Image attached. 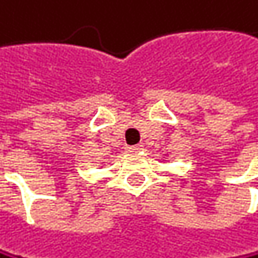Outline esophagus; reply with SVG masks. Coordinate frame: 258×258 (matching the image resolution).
I'll return each instance as SVG.
<instances>
[{"instance_id": "esophagus-1", "label": "esophagus", "mask_w": 258, "mask_h": 258, "mask_svg": "<svg viewBox=\"0 0 258 258\" xmlns=\"http://www.w3.org/2000/svg\"><path fill=\"white\" fill-rule=\"evenodd\" d=\"M141 149H143V145H137V146H127L126 151L127 152H140Z\"/></svg>"}]
</instances>
